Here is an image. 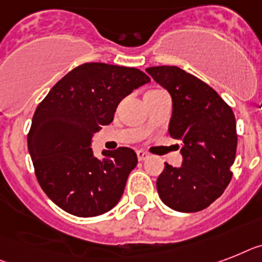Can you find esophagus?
Here are the masks:
<instances>
[{
	"label": "esophagus",
	"mask_w": 262,
	"mask_h": 262,
	"mask_svg": "<svg viewBox=\"0 0 262 262\" xmlns=\"http://www.w3.org/2000/svg\"><path fill=\"white\" fill-rule=\"evenodd\" d=\"M136 155H138V159H139V161H146L147 158H148V154H147L146 151H143V150L136 151Z\"/></svg>",
	"instance_id": "esophagus-1"
}]
</instances>
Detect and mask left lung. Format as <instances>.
<instances>
[{
    "label": "left lung",
    "mask_w": 262,
    "mask_h": 262,
    "mask_svg": "<svg viewBox=\"0 0 262 262\" xmlns=\"http://www.w3.org/2000/svg\"><path fill=\"white\" fill-rule=\"evenodd\" d=\"M146 72L171 95L168 133L182 142V166L165 163L157 179L158 194L172 210H204L222 195L233 177L234 114L213 88L178 67H150Z\"/></svg>",
    "instance_id": "left-lung-1"
}]
</instances>
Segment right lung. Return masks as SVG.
<instances>
[{"label": "right lung", "mask_w": 262, "mask_h": 262, "mask_svg": "<svg viewBox=\"0 0 262 262\" xmlns=\"http://www.w3.org/2000/svg\"><path fill=\"white\" fill-rule=\"evenodd\" d=\"M150 77L136 68L85 62L53 85L36 108L28 150L41 189L76 217H95L118 204L138 157L128 147L94 157L95 133L114 120L116 107Z\"/></svg>", "instance_id": "right-lung-1"}]
</instances>
